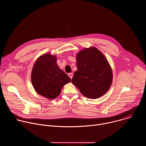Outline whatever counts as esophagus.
<instances>
[{"mask_svg":"<svg viewBox=\"0 0 146 146\" xmlns=\"http://www.w3.org/2000/svg\"><path fill=\"white\" fill-rule=\"evenodd\" d=\"M68 76H69V77L71 79L73 78V74H72V73H69V74H68Z\"/></svg>","mask_w":146,"mask_h":146,"instance_id":"esophagus-1","label":"esophagus"}]
</instances>
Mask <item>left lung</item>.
I'll return each instance as SVG.
<instances>
[{"mask_svg":"<svg viewBox=\"0 0 146 146\" xmlns=\"http://www.w3.org/2000/svg\"><path fill=\"white\" fill-rule=\"evenodd\" d=\"M77 70L72 82L80 92L90 99L105 95L113 81V72L107 58L97 48L92 46L76 55Z\"/></svg>","mask_w":146,"mask_h":146,"instance_id":"left-lung-1","label":"left lung"}]
</instances>
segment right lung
<instances>
[{"label":"right lung","instance_id":"right-lung-1","mask_svg":"<svg viewBox=\"0 0 146 146\" xmlns=\"http://www.w3.org/2000/svg\"><path fill=\"white\" fill-rule=\"evenodd\" d=\"M56 60L55 55L43 54L35 61L31 72V81L35 91L50 100L59 96L63 87L71 81L59 68Z\"/></svg>","mask_w":146,"mask_h":146}]
</instances>
